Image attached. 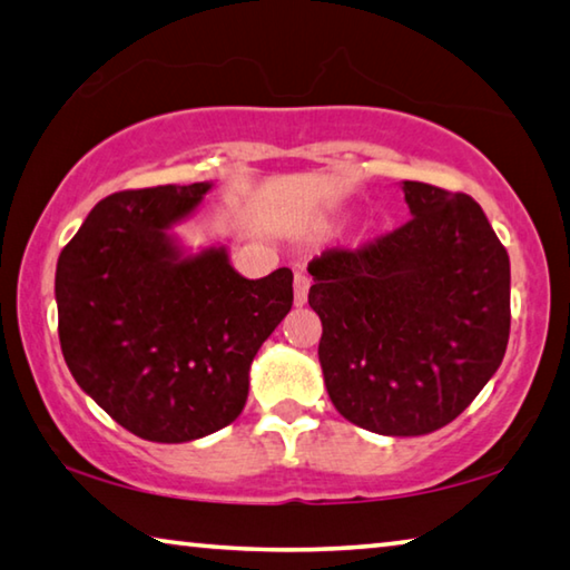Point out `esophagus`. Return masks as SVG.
Masks as SVG:
<instances>
[{"label": "esophagus", "mask_w": 570, "mask_h": 570, "mask_svg": "<svg viewBox=\"0 0 570 570\" xmlns=\"http://www.w3.org/2000/svg\"><path fill=\"white\" fill-rule=\"evenodd\" d=\"M308 286H312V278H308L304 272L294 274V304L304 306L308 298Z\"/></svg>", "instance_id": "obj_1"}]
</instances>
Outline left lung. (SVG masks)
I'll list each match as a JSON object with an SVG mask.
<instances>
[{
    "label": "left lung",
    "instance_id": "left-lung-1",
    "mask_svg": "<svg viewBox=\"0 0 570 570\" xmlns=\"http://www.w3.org/2000/svg\"><path fill=\"white\" fill-rule=\"evenodd\" d=\"M412 218L308 264L320 362L342 417L377 435L445 428L503 362L510 262L468 193L404 180Z\"/></svg>",
    "mask_w": 570,
    "mask_h": 570
}]
</instances>
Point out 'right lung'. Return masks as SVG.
<instances>
[{
	"mask_svg": "<svg viewBox=\"0 0 570 570\" xmlns=\"http://www.w3.org/2000/svg\"><path fill=\"white\" fill-rule=\"evenodd\" d=\"M210 183L120 190L57 258V332L75 382L142 440L234 422L256 352L294 302L292 268L244 278L224 248L183 256L168 228Z\"/></svg>",
	"mask_w": 570,
	"mask_h": 570,
	"instance_id": "add662e5",
	"label": "right lung"
}]
</instances>
